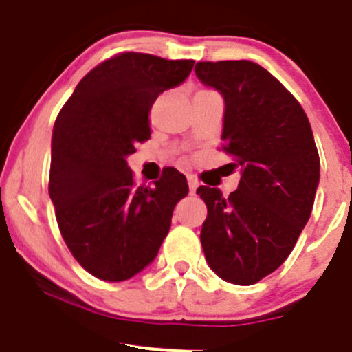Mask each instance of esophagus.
<instances>
[{
  "instance_id": "1",
  "label": "esophagus",
  "mask_w": 352,
  "mask_h": 352,
  "mask_svg": "<svg viewBox=\"0 0 352 352\" xmlns=\"http://www.w3.org/2000/svg\"><path fill=\"white\" fill-rule=\"evenodd\" d=\"M187 182H189V189H190V194H194V192H196V189H197V186H199V184H197V180L194 179L192 175H189V177H187Z\"/></svg>"
}]
</instances>
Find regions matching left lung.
I'll use <instances>...</instances> for the list:
<instances>
[{
	"label": "left lung",
	"instance_id": "obj_1",
	"mask_svg": "<svg viewBox=\"0 0 352 352\" xmlns=\"http://www.w3.org/2000/svg\"><path fill=\"white\" fill-rule=\"evenodd\" d=\"M199 80L225 100L223 150L240 165L239 189L201 186V243L209 267L248 286L274 272L308 223L320 180L310 122L296 98L257 63H197Z\"/></svg>",
	"mask_w": 352,
	"mask_h": 352
}]
</instances>
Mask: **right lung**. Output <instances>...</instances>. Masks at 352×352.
<instances>
[{
  "instance_id": "right-lung-1",
  "label": "right lung",
  "mask_w": 352,
  "mask_h": 352,
  "mask_svg": "<svg viewBox=\"0 0 352 352\" xmlns=\"http://www.w3.org/2000/svg\"><path fill=\"white\" fill-rule=\"evenodd\" d=\"M192 66L122 52L94 67L56 119L49 196L73 257L102 281H126L155 261L189 192L175 168L153 187H136L127 156L150 140L158 95L184 83Z\"/></svg>"
}]
</instances>
